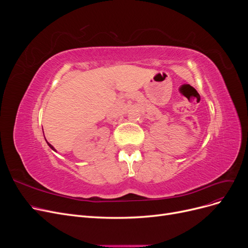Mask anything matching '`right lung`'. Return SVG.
I'll list each match as a JSON object with an SVG mask.
<instances>
[{
	"instance_id": "1",
	"label": "right lung",
	"mask_w": 248,
	"mask_h": 248,
	"mask_svg": "<svg viewBox=\"0 0 248 248\" xmlns=\"http://www.w3.org/2000/svg\"><path fill=\"white\" fill-rule=\"evenodd\" d=\"M46 142H47V141H46ZM47 145H48V146H49V147H50V148H51L52 150H54V151H56V150H55V148H54V147H52V146H51V145L49 144V142H47Z\"/></svg>"
}]
</instances>
